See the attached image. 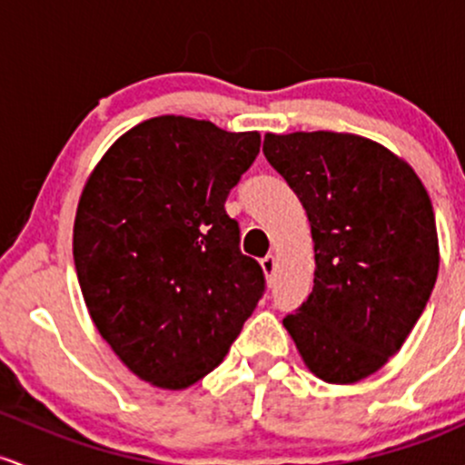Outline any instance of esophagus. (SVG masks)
Listing matches in <instances>:
<instances>
[{"label":"esophagus","instance_id":"1","mask_svg":"<svg viewBox=\"0 0 465 465\" xmlns=\"http://www.w3.org/2000/svg\"><path fill=\"white\" fill-rule=\"evenodd\" d=\"M261 270H263L265 279H272L274 270H276V259H274V254H268V257H265V259H261Z\"/></svg>","mask_w":465,"mask_h":465}]
</instances>
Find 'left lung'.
I'll return each instance as SVG.
<instances>
[{"mask_svg": "<svg viewBox=\"0 0 465 465\" xmlns=\"http://www.w3.org/2000/svg\"><path fill=\"white\" fill-rule=\"evenodd\" d=\"M263 153L305 208L314 242V290L285 330L322 382H360L400 351L435 288L429 191L364 135L265 134Z\"/></svg>", "mask_w": 465, "mask_h": 465, "instance_id": "1", "label": "left lung"}]
</instances>
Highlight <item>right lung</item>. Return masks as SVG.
I'll list each match as a JSON object with an SVG mask.
<instances>
[{"instance_id":"obj_1","label":"right lung","mask_w":465,"mask_h":465,"mask_svg":"<svg viewBox=\"0 0 465 465\" xmlns=\"http://www.w3.org/2000/svg\"><path fill=\"white\" fill-rule=\"evenodd\" d=\"M259 144V132L155 116L120 135L83 186V299L120 362L153 387L189 389L219 367L263 294L223 208Z\"/></svg>"}]
</instances>
